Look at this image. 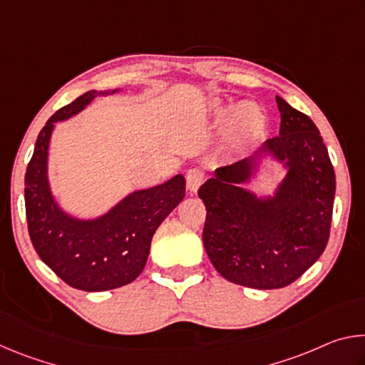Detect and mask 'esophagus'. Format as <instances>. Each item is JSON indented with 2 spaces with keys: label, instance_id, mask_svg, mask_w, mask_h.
I'll return each instance as SVG.
<instances>
[{
  "label": "esophagus",
  "instance_id": "1",
  "mask_svg": "<svg viewBox=\"0 0 365 365\" xmlns=\"http://www.w3.org/2000/svg\"><path fill=\"white\" fill-rule=\"evenodd\" d=\"M206 180V170L201 168H191L187 172V187L190 191H196Z\"/></svg>",
  "mask_w": 365,
  "mask_h": 365
}]
</instances>
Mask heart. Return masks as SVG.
<instances>
[{"label": "heart", "mask_w": 365, "mask_h": 365, "mask_svg": "<svg viewBox=\"0 0 365 365\" xmlns=\"http://www.w3.org/2000/svg\"><path fill=\"white\" fill-rule=\"evenodd\" d=\"M262 127L264 115L261 114V110L251 106V104H243L233 113L228 130H230V137L237 143H245L250 138L256 137L262 130Z\"/></svg>", "instance_id": "1"}]
</instances>
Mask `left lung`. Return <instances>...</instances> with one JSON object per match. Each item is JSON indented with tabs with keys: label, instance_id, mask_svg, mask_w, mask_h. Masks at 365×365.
<instances>
[{
	"label": "left lung",
	"instance_id": "1",
	"mask_svg": "<svg viewBox=\"0 0 365 365\" xmlns=\"http://www.w3.org/2000/svg\"><path fill=\"white\" fill-rule=\"evenodd\" d=\"M280 135L265 148L288 159L289 170L274 200L257 201L238 183L252 159L215 170L197 195L206 206L202 243L215 270L237 285L275 289L298 280L329 243L335 170L316 123L277 96Z\"/></svg>",
	"mask_w": 365,
	"mask_h": 365
}]
</instances>
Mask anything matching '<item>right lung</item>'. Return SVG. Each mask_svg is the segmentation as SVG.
Returning <instances> with one entry per match:
<instances>
[{"label":"right lung","mask_w":365,"mask_h":365,"mask_svg":"<svg viewBox=\"0 0 365 365\" xmlns=\"http://www.w3.org/2000/svg\"><path fill=\"white\" fill-rule=\"evenodd\" d=\"M96 96L88 91L49 117L36 138L26 172V215L36 255L61 280L82 292H106L132 283L143 270L154 232L185 197V178L141 190L93 222L67 217L46 180L54 122L77 114Z\"/></svg>","instance_id":"obj_1"}]
</instances>
